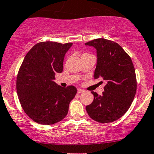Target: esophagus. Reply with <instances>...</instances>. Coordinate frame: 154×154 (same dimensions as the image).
Returning a JSON list of instances; mask_svg holds the SVG:
<instances>
[{"mask_svg":"<svg viewBox=\"0 0 154 154\" xmlns=\"http://www.w3.org/2000/svg\"><path fill=\"white\" fill-rule=\"evenodd\" d=\"M78 93H85V90H82V89H78Z\"/></svg>","mask_w":154,"mask_h":154,"instance_id":"esophagus-1","label":"esophagus"}]
</instances>
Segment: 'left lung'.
<instances>
[{"mask_svg": "<svg viewBox=\"0 0 154 154\" xmlns=\"http://www.w3.org/2000/svg\"><path fill=\"white\" fill-rule=\"evenodd\" d=\"M85 45L96 50L97 63L93 77L106 84L101 96L91 92L94 99L86 110L98 122H112L128 111L135 97L136 78L132 60L119 44L112 41L97 38Z\"/></svg>", "mask_w": 154, "mask_h": 154, "instance_id": "8db88e82", "label": "left lung"}]
</instances>
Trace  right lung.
Wrapping results in <instances>:
<instances>
[{"label": "right lung", "instance_id": "obj_1", "mask_svg": "<svg viewBox=\"0 0 154 154\" xmlns=\"http://www.w3.org/2000/svg\"><path fill=\"white\" fill-rule=\"evenodd\" d=\"M72 43L46 42L28 52L17 76L16 88L24 112L33 121L50 125L61 121L77 93L74 86L62 88L54 80L63 71V62Z\"/></svg>", "mask_w": 154, "mask_h": 154}]
</instances>
